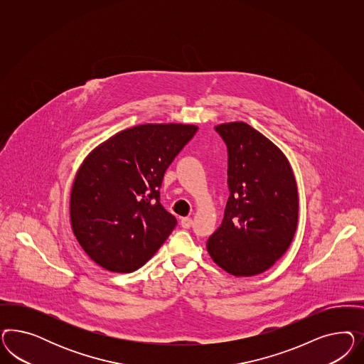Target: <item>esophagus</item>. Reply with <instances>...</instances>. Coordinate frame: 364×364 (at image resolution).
Listing matches in <instances>:
<instances>
[{
    "instance_id": "1",
    "label": "esophagus",
    "mask_w": 364,
    "mask_h": 364,
    "mask_svg": "<svg viewBox=\"0 0 364 364\" xmlns=\"http://www.w3.org/2000/svg\"><path fill=\"white\" fill-rule=\"evenodd\" d=\"M180 224H181V227H183V228L188 230V228H191V227H192V219H191V218H183L181 221H180Z\"/></svg>"
}]
</instances>
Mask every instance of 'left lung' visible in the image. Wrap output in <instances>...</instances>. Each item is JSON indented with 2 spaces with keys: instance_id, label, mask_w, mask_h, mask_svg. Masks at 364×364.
Here are the masks:
<instances>
[{
  "instance_id": "obj_1",
  "label": "left lung",
  "mask_w": 364,
  "mask_h": 364,
  "mask_svg": "<svg viewBox=\"0 0 364 364\" xmlns=\"http://www.w3.org/2000/svg\"><path fill=\"white\" fill-rule=\"evenodd\" d=\"M215 131L227 145L230 198L207 250L232 275H257L284 255L295 236V176L283 152L247 122L221 124Z\"/></svg>"
}]
</instances>
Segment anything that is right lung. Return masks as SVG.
I'll list each match as a JSON object with an SVG mask.
<instances>
[{
  "mask_svg": "<svg viewBox=\"0 0 364 364\" xmlns=\"http://www.w3.org/2000/svg\"><path fill=\"white\" fill-rule=\"evenodd\" d=\"M196 131L186 124L137 125L84 160L70 193V221L95 263L112 272H133L166 242L177 220L160 203V188Z\"/></svg>",
  "mask_w": 364,
  "mask_h": 364,
  "instance_id": "1",
  "label": "right lung"
}]
</instances>
